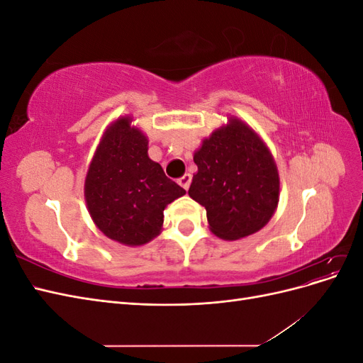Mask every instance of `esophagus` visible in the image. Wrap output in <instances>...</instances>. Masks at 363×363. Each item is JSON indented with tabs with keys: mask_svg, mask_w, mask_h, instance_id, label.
<instances>
[{
	"mask_svg": "<svg viewBox=\"0 0 363 363\" xmlns=\"http://www.w3.org/2000/svg\"><path fill=\"white\" fill-rule=\"evenodd\" d=\"M191 180H192L191 174H184L182 179H179V184L182 186L183 189H189V186H191Z\"/></svg>",
	"mask_w": 363,
	"mask_h": 363,
	"instance_id": "obj_1",
	"label": "esophagus"
}]
</instances>
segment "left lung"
<instances>
[{
  "label": "left lung",
  "mask_w": 363,
  "mask_h": 363,
  "mask_svg": "<svg viewBox=\"0 0 363 363\" xmlns=\"http://www.w3.org/2000/svg\"><path fill=\"white\" fill-rule=\"evenodd\" d=\"M199 172L189 196L206 207L212 233L236 240L256 233L276 212L280 182L276 162L247 124L230 119L195 152Z\"/></svg>",
  "instance_id": "obj_1"
}]
</instances>
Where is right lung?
I'll return each mask as SVG.
<instances>
[{
	"label": "right lung",
	"mask_w": 363,
	"mask_h": 363,
	"mask_svg": "<svg viewBox=\"0 0 363 363\" xmlns=\"http://www.w3.org/2000/svg\"><path fill=\"white\" fill-rule=\"evenodd\" d=\"M142 131L121 118L106 130L84 183L96 227L118 242L144 245L160 233L163 211L186 191L148 157Z\"/></svg>",
	"instance_id": "add662e5"
}]
</instances>
